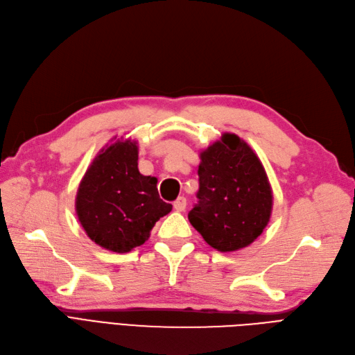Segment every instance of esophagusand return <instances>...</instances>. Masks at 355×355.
Returning a JSON list of instances; mask_svg holds the SVG:
<instances>
[{
  "label": "esophagus",
  "instance_id": "obj_1",
  "mask_svg": "<svg viewBox=\"0 0 355 355\" xmlns=\"http://www.w3.org/2000/svg\"><path fill=\"white\" fill-rule=\"evenodd\" d=\"M186 206H187V200H186L184 196H180V198L174 202V209H175L177 212H182V211H184Z\"/></svg>",
  "mask_w": 355,
  "mask_h": 355
}]
</instances>
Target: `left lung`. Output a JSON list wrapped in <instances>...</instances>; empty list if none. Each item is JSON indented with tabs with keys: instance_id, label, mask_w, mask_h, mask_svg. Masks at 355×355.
Instances as JSON below:
<instances>
[{
	"instance_id": "obj_1",
	"label": "left lung",
	"mask_w": 355,
	"mask_h": 355,
	"mask_svg": "<svg viewBox=\"0 0 355 355\" xmlns=\"http://www.w3.org/2000/svg\"><path fill=\"white\" fill-rule=\"evenodd\" d=\"M198 205L189 212L190 224L218 252L250 245L270 219L273 196L257 155L237 135L200 152Z\"/></svg>"
}]
</instances>
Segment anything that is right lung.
<instances>
[{
    "mask_svg": "<svg viewBox=\"0 0 355 355\" xmlns=\"http://www.w3.org/2000/svg\"><path fill=\"white\" fill-rule=\"evenodd\" d=\"M137 141L116 140L87 168L76 196V214L87 237L115 253H128L149 239L173 205L157 193V180L137 168Z\"/></svg>",
    "mask_w": 355,
    "mask_h": 355,
    "instance_id": "obj_1",
    "label": "right lung"
}]
</instances>
